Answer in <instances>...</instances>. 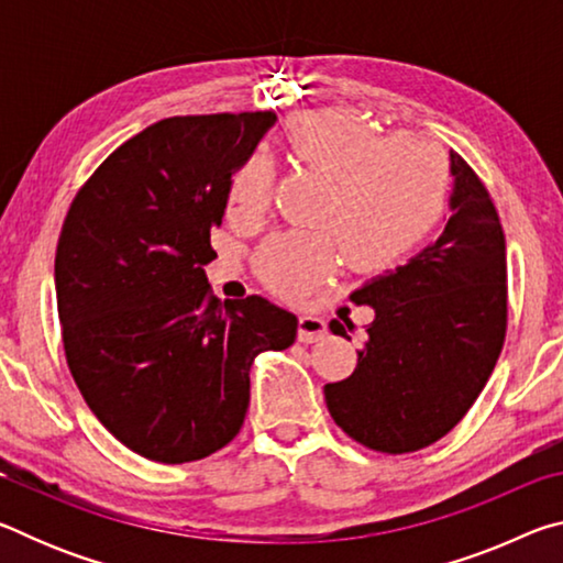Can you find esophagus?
Segmentation results:
<instances>
[{
    "mask_svg": "<svg viewBox=\"0 0 563 563\" xmlns=\"http://www.w3.org/2000/svg\"><path fill=\"white\" fill-rule=\"evenodd\" d=\"M328 335V328H325V320L318 318V316H305L298 318V340L300 342H318Z\"/></svg>",
    "mask_w": 563,
    "mask_h": 563,
    "instance_id": "1",
    "label": "esophagus"
}]
</instances>
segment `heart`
I'll use <instances>...</instances> for the list:
<instances>
[{
	"mask_svg": "<svg viewBox=\"0 0 563 563\" xmlns=\"http://www.w3.org/2000/svg\"><path fill=\"white\" fill-rule=\"evenodd\" d=\"M295 158L330 178L322 223L332 231H290L261 247L258 273L271 290L298 298L335 268L340 243L357 271H379L430 233L450 188V161L430 139H385L347 111H316L288 129ZM273 170L247 158L228 188V211L261 216L271 201Z\"/></svg>",
	"mask_w": 563,
	"mask_h": 563,
	"instance_id": "heart-1",
	"label": "heart"
}]
</instances>
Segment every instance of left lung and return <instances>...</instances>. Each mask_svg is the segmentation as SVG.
Segmentation results:
<instances>
[{"label":"left lung","instance_id":"obj_1","mask_svg":"<svg viewBox=\"0 0 563 563\" xmlns=\"http://www.w3.org/2000/svg\"><path fill=\"white\" fill-rule=\"evenodd\" d=\"M450 174L442 235L350 295L369 305L375 320L355 373L325 385L338 427L377 452H415L450 432L487 385L504 345L507 243L497 208L454 151ZM330 330L347 338L340 320Z\"/></svg>","mask_w":563,"mask_h":563}]
</instances>
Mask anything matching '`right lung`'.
Segmentation results:
<instances>
[{
	"label": "right lung",
	"instance_id": "obj_1",
	"mask_svg": "<svg viewBox=\"0 0 563 563\" xmlns=\"http://www.w3.org/2000/svg\"><path fill=\"white\" fill-rule=\"evenodd\" d=\"M273 123V111L151 123L66 213L54 261L66 362L99 422L146 460L196 462L231 442L255 355L298 332L261 295L221 302L203 271L231 176Z\"/></svg>",
	"mask_w": 563,
	"mask_h": 563
}]
</instances>
